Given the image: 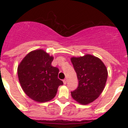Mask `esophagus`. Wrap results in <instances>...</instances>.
Masks as SVG:
<instances>
[{
  "instance_id": "1",
  "label": "esophagus",
  "mask_w": 128,
  "mask_h": 128,
  "mask_svg": "<svg viewBox=\"0 0 128 128\" xmlns=\"http://www.w3.org/2000/svg\"><path fill=\"white\" fill-rule=\"evenodd\" d=\"M67 79H64V80H63V83H64V84L66 85V84H67Z\"/></svg>"
}]
</instances>
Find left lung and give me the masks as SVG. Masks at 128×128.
<instances>
[{
    "instance_id": "obj_1",
    "label": "left lung",
    "mask_w": 128,
    "mask_h": 128,
    "mask_svg": "<svg viewBox=\"0 0 128 128\" xmlns=\"http://www.w3.org/2000/svg\"><path fill=\"white\" fill-rule=\"evenodd\" d=\"M71 61L78 79V86L71 92L72 97L82 105L93 102L102 93L108 78L104 62L98 57L89 55L72 57Z\"/></svg>"
}]
</instances>
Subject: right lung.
<instances>
[{
  "label": "right lung",
  "instance_id": "add662e5",
  "mask_svg": "<svg viewBox=\"0 0 128 128\" xmlns=\"http://www.w3.org/2000/svg\"><path fill=\"white\" fill-rule=\"evenodd\" d=\"M54 57L42 49L29 52L18 66V80L30 99L38 102L52 99L63 84L58 78L59 69L51 64Z\"/></svg>",
  "mask_w": 128,
  "mask_h": 128
}]
</instances>
